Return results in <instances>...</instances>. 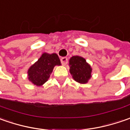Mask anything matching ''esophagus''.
I'll return each mask as SVG.
<instances>
[{
	"label": "esophagus",
	"instance_id": "esophagus-1",
	"mask_svg": "<svg viewBox=\"0 0 130 130\" xmlns=\"http://www.w3.org/2000/svg\"><path fill=\"white\" fill-rule=\"evenodd\" d=\"M61 62L62 63L63 66L67 65L68 63V58L67 57H63L61 58Z\"/></svg>",
	"mask_w": 130,
	"mask_h": 130
}]
</instances>
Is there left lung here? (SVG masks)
I'll list each match as a JSON object with an SVG mask.
<instances>
[{
	"label": "left lung",
	"instance_id": "8db88e82",
	"mask_svg": "<svg viewBox=\"0 0 130 130\" xmlns=\"http://www.w3.org/2000/svg\"><path fill=\"white\" fill-rule=\"evenodd\" d=\"M69 72L73 79L79 83L85 84L91 77L92 68L84 58L74 56L69 59Z\"/></svg>",
	"mask_w": 130,
	"mask_h": 130
}]
</instances>
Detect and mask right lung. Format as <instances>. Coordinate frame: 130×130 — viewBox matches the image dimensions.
I'll return each instance as SVG.
<instances>
[{
	"label": "right lung",
	"mask_w": 130,
	"mask_h": 130,
	"mask_svg": "<svg viewBox=\"0 0 130 130\" xmlns=\"http://www.w3.org/2000/svg\"><path fill=\"white\" fill-rule=\"evenodd\" d=\"M60 66L61 61L56 53H44L28 69V79L36 86H41L50 77L55 66Z\"/></svg>",
	"instance_id": "add662e5"
}]
</instances>
